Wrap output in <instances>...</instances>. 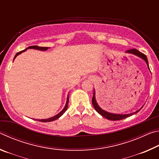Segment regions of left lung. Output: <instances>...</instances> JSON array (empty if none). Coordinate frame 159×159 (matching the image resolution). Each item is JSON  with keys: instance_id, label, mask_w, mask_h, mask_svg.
<instances>
[{"instance_id": "obj_1", "label": "left lung", "mask_w": 159, "mask_h": 159, "mask_svg": "<svg viewBox=\"0 0 159 159\" xmlns=\"http://www.w3.org/2000/svg\"><path fill=\"white\" fill-rule=\"evenodd\" d=\"M125 52L127 53H131V54H133V55H135L137 56H138L139 57H140L142 59H143V60L146 61V63L148 66V68L149 69V64H148V60H147V56L144 55V54L142 53L141 52H139L138 50L136 49H131V50H128L126 51ZM150 70V69H149ZM92 102H93V105L94 107V108L96 110L97 112H98L99 114L102 116L106 118L107 119H109V120H122L123 118H125L127 117L133 115L134 114H136V113H138V111H139V110H138V111L134 112V113H132V114H112V113H109V112H107L106 111H104V110L102 109L100 107H99V105L96 102V99H95V90H94V93H93V99H92Z\"/></svg>"}]
</instances>
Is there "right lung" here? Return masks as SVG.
Returning <instances> with one entry per match:
<instances>
[{"instance_id":"obj_1","label":"right lung","mask_w":159,"mask_h":159,"mask_svg":"<svg viewBox=\"0 0 159 159\" xmlns=\"http://www.w3.org/2000/svg\"><path fill=\"white\" fill-rule=\"evenodd\" d=\"M48 48H48V47H39V46H37V45H33V46H29V47H28L27 48H26V49L22 51H20V52H17V54H16L15 56V57H14V60H15V59L16 58V57H17L18 55H20V54H21V52H25V51H26L27 49H36V50H39L45 51V50H47ZM68 102H69V97H67V100H66V105H65V107H64V108L62 109V111H60L58 114L55 115V116H53V117L47 118V119H37V120H39V121H41V122H50V121H53V120L57 119V118H60L61 115H63L64 113L66 111L67 108H68Z\"/></svg>"}]
</instances>
